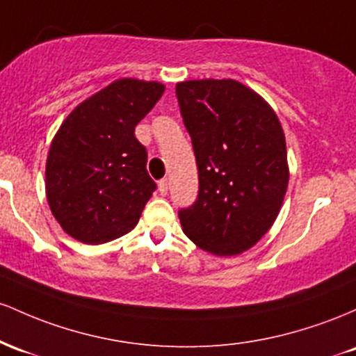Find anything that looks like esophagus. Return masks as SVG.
Here are the masks:
<instances>
[{
  "label": "esophagus",
  "instance_id": "1",
  "mask_svg": "<svg viewBox=\"0 0 356 356\" xmlns=\"http://www.w3.org/2000/svg\"><path fill=\"white\" fill-rule=\"evenodd\" d=\"M168 188H170V181H168V178L159 179V183H158V190H159V193H161V195H166V193H168Z\"/></svg>",
  "mask_w": 356,
  "mask_h": 356
}]
</instances>
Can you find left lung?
Masks as SVG:
<instances>
[{"label": "left lung", "instance_id": "obj_1", "mask_svg": "<svg viewBox=\"0 0 356 356\" xmlns=\"http://www.w3.org/2000/svg\"><path fill=\"white\" fill-rule=\"evenodd\" d=\"M183 121L198 166V198L179 211L186 237L218 257L238 255L274 225L289 165L277 114L234 79L177 83Z\"/></svg>", "mask_w": 356, "mask_h": 356}]
</instances>
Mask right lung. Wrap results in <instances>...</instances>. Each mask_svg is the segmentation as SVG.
Segmentation results:
<instances>
[{"instance_id":"right-lung-1","label":"right lung","mask_w":356,"mask_h":356,"mask_svg":"<svg viewBox=\"0 0 356 356\" xmlns=\"http://www.w3.org/2000/svg\"><path fill=\"white\" fill-rule=\"evenodd\" d=\"M165 83L122 77L63 119L45 165L47 202L72 238L97 245L138 225L156 183L134 127L154 107Z\"/></svg>"}]
</instances>
